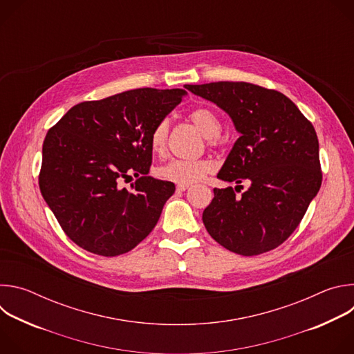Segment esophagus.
I'll list each match as a JSON object with an SVG mask.
<instances>
[{"label": "esophagus", "instance_id": "34e87169", "mask_svg": "<svg viewBox=\"0 0 354 354\" xmlns=\"http://www.w3.org/2000/svg\"><path fill=\"white\" fill-rule=\"evenodd\" d=\"M189 189V185H178L176 186V192H185V190H187Z\"/></svg>", "mask_w": 354, "mask_h": 354}]
</instances>
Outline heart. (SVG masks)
<instances>
[{
    "label": "heart",
    "mask_w": 354,
    "mask_h": 354,
    "mask_svg": "<svg viewBox=\"0 0 354 354\" xmlns=\"http://www.w3.org/2000/svg\"><path fill=\"white\" fill-rule=\"evenodd\" d=\"M189 120L197 127V130L209 138V144H216V137L220 136L223 123L218 115L209 108H196L189 113ZM169 137V122L162 119L156 124L149 136V148L156 156H164ZM213 171V164L207 160H174L157 169V175L172 183L192 185L203 179Z\"/></svg>",
    "instance_id": "1"
}]
</instances>
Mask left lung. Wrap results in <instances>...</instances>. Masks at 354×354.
I'll use <instances>...</instances> for the list:
<instances>
[{
  "label": "left lung",
  "mask_w": 354,
  "mask_h": 354,
  "mask_svg": "<svg viewBox=\"0 0 354 354\" xmlns=\"http://www.w3.org/2000/svg\"><path fill=\"white\" fill-rule=\"evenodd\" d=\"M225 111L241 134L217 178L250 183L214 189L203 212L213 239L254 257L281 245L298 227L322 183L319 142L313 123L279 91L249 82L185 85ZM235 187V190H236Z\"/></svg>",
  "instance_id": "obj_1"
}]
</instances>
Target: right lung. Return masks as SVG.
Returning <instances> with one entry per match:
<instances>
[{
  "label": "right lung",
  "instance_id": "obj_1",
  "mask_svg": "<svg viewBox=\"0 0 354 354\" xmlns=\"http://www.w3.org/2000/svg\"><path fill=\"white\" fill-rule=\"evenodd\" d=\"M185 89L138 88L73 106L46 134L39 187L66 235L100 257L137 246L157 225L172 182L148 176L149 136ZM136 182L127 191L123 178Z\"/></svg>",
  "mask_w": 354,
  "mask_h": 354
}]
</instances>
